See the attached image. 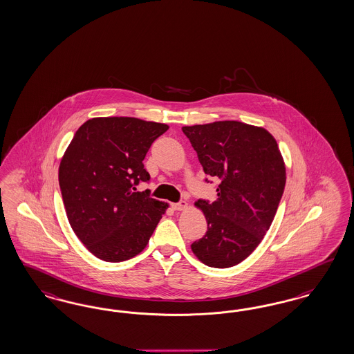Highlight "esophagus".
Returning a JSON list of instances; mask_svg holds the SVG:
<instances>
[{
  "label": "esophagus",
  "mask_w": 354,
  "mask_h": 354,
  "mask_svg": "<svg viewBox=\"0 0 354 354\" xmlns=\"http://www.w3.org/2000/svg\"><path fill=\"white\" fill-rule=\"evenodd\" d=\"M171 207L174 210H183L184 207H187V203L185 201H179V203H172Z\"/></svg>",
  "instance_id": "esophagus-1"
}]
</instances>
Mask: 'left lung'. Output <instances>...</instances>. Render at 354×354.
Listing matches in <instances>:
<instances>
[{
	"label": "left lung",
	"instance_id": "left-lung-1",
	"mask_svg": "<svg viewBox=\"0 0 354 354\" xmlns=\"http://www.w3.org/2000/svg\"><path fill=\"white\" fill-rule=\"evenodd\" d=\"M182 131L204 172L220 182L216 201L196 203L205 214L207 232L191 248L207 267L236 266L261 242L280 204L286 176L279 145L264 128L241 122Z\"/></svg>",
	"mask_w": 354,
	"mask_h": 354
}]
</instances>
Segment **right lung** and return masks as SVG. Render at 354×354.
I'll list each match as a JSON object with an SVG mask.
<instances>
[{
    "label": "right lung",
    "instance_id": "obj_1",
    "mask_svg": "<svg viewBox=\"0 0 354 354\" xmlns=\"http://www.w3.org/2000/svg\"><path fill=\"white\" fill-rule=\"evenodd\" d=\"M169 125L136 118H95L74 134L59 169L69 223L86 248L100 260L119 263L138 255L167 204L134 192L149 182L145 159Z\"/></svg>",
    "mask_w": 354,
    "mask_h": 354
}]
</instances>
